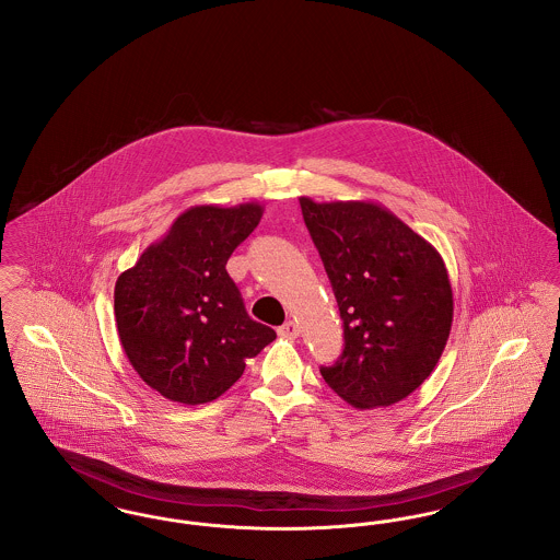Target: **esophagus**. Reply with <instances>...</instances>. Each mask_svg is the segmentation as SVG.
<instances>
[{
	"label": "esophagus",
	"mask_w": 560,
	"mask_h": 560,
	"mask_svg": "<svg viewBox=\"0 0 560 560\" xmlns=\"http://www.w3.org/2000/svg\"><path fill=\"white\" fill-rule=\"evenodd\" d=\"M298 334H300V327L295 320H288L279 327V336H283V338H298Z\"/></svg>",
	"instance_id": "obj_1"
}]
</instances>
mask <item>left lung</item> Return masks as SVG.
<instances>
[{
  "instance_id": "obj_1",
  "label": "left lung",
  "mask_w": 560,
  "mask_h": 560,
  "mask_svg": "<svg viewBox=\"0 0 560 560\" xmlns=\"http://www.w3.org/2000/svg\"><path fill=\"white\" fill-rule=\"evenodd\" d=\"M300 208L345 320V352L320 375L357 409L395 405L420 388L447 345L453 292L445 262L373 201L300 197Z\"/></svg>"
}]
</instances>
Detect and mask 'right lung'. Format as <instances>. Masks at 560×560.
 <instances>
[{"mask_svg": "<svg viewBox=\"0 0 560 560\" xmlns=\"http://www.w3.org/2000/svg\"><path fill=\"white\" fill-rule=\"evenodd\" d=\"M256 201L192 206L115 283L124 352L161 397L201 405L224 395L277 334L245 313L226 262L258 226Z\"/></svg>", "mask_w": 560, "mask_h": 560, "instance_id": "right-lung-1", "label": "right lung"}]
</instances>
